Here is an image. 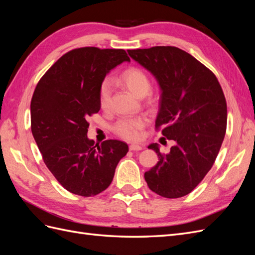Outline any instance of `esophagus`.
I'll return each instance as SVG.
<instances>
[{"mask_svg":"<svg viewBox=\"0 0 255 255\" xmlns=\"http://www.w3.org/2000/svg\"><path fill=\"white\" fill-rule=\"evenodd\" d=\"M129 150H130V151H140V150H142V146L139 145V144L130 143V144H129Z\"/></svg>","mask_w":255,"mask_h":255,"instance_id":"esophagus-1","label":"esophagus"}]
</instances>
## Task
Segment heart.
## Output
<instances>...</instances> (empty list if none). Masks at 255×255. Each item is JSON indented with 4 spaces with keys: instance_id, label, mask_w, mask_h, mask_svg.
I'll list each match as a JSON object with an SVG mask.
<instances>
[{
    "instance_id": "heart-1",
    "label": "heart",
    "mask_w": 255,
    "mask_h": 255,
    "mask_svg": "<svg viewBox=\"0 0 255 255\" xmlns=\"http://www.w3.org/2000/svg\"><path fill=\"white\" fill-rule=\"evenodd\" d=\"M122 84L137 98L148 94L150 89V80L142 70L138 68H128L120 75ZM112 94V84L104 81L99 89V103L102 109H107ZM145 118L142 116L120 119L116 123L114 129L122 138L128 140H138L141 137V129L145 125Z\"/></svg>"
}]
</instances>
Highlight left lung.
I'll use <instances>...</instances> for the list:
<instances>
[{
    "instance_id": "obj_1",
    "label": "left lung",
    "mask_w": 255,
    "mask_h": 255,
    "mask_svg": "<svg viewBox=\"0 0 255 255\" xmlns=\"http://www.w3.org/2000/svg\"><path fill=\"white\" fill-rule=\"evenodd\" d=\"M148 70L160 90L155 127L173 140L170 152L144 173L149 188L169 198L188 195L211 170L227 129V102L215 74L194 56L175 47L128 50Z\"/></svg>"
}]
</instances>
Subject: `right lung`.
I'll list each match as a JSON object with an SVG mask.
<instances>
[{"label": "right lung", "instance_id": "add662e5", "mask_svg": "<svg viewBox=\"0 0 255 255\" xmlns=\"http://www.w3.org/2000/svg\"><path fill=\"white\" fill-rule=\"evenodd\" d=\"M123 61L125 50L80 48L66 53L45 72L30 102V125L44 164L74 195L96 196L110 186L128 146L120 140L95 143L87 118L101 109L99 89Z\"/></svg>", "mask_w": 255, "mask_h": 255}]
</instances>
